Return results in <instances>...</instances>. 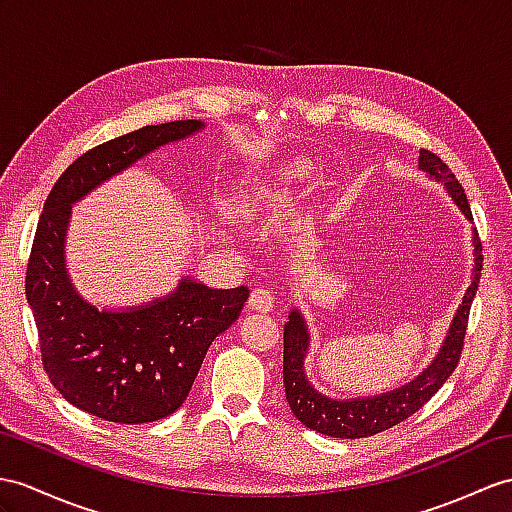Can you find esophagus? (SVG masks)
<instances>
[{
    "instance_id": "34e87169",
    "label": "esophagus",
    "mask_w": 512,
    "mask_h": 512,
    "mask_svg": "<svg viewBox=\"0 0 512 512\" xmlns=\"http://www.w3.org/2000/svg\"><path fill=\"white\" fill-rule=\"evenodd\" d=\"M273 304H276V297L267 289V286H256L249 295V308L258 310V313H271Z\"/></svg>"
}]
</instances>
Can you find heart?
Returning <instances> with one entry per match:
<instances>
[{
  "instance_id": "obj_1",
  "label": "heart",
  "mask_w": 512,
  "mask_h": 512,
  "mask_svg": "<svg viewBox=\"0 0 512 512\" xmlns=\"http://www.w3.org/2000/svg\"><path fill=\"white\" fill-rule=\"evenodd\" d=\"M308 171H310V165L304 160H293L289 165L280 167V171H276V176L271 180L258 182L254 186H249V189H245L243 193H239V197H236V213L245 219L254 217L256 213H260V208L265 206V202L273 193L286 184L304 180L308 176Z\"/></svg>"
}]
</instances>
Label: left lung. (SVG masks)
<instances>
[{
    "instance_id": "8db88e82",
    "label": "left lung",
    "mask_w": 512,
    "mask_h": 512,
    "mask_svg": "<svg viewBox=\"0 0 512 512\" xmlns=\"http://www.w3.org/2000/svg\"><path fill=\"white\" fill-rule=\"evenodd\" d=\"M419 169L443 182L445 191L452 195L458 208L463 210V215L469 221L473 219L463 186H460L452 169L447 167L439 156L432 154L430 149H421ZM473 254H476L473 280L463 297V304L458 306V313L452 321L450 332L445 336V343L441 345V352L436 354L432 365H428V369L423 371L421 376L389 393L373 397H356V400H332V397L315 391L304 373V358L308 352V330L304 317L299 315V310H293L289 315V321L284 323L282 365L286 402H289L293 415L302 421L306 428L326 436H334V439H363V436H373L389 430L397 426V423L408 419L410 415H415L417 410L441 389L445 380L452 376L454 369L458 367L460 354H463L469 310L473 297H476L482 271V245L478 239V232L473 234Z\"/></svg>"
}]
</instances>
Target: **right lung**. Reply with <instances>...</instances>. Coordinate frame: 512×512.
<instances>
[{
  "mask_svg": "<svg viewBox=\"0 0 512 512\" xmlns=\"http://www.w3.org/2000/svg\"><path fill=\"white\" fill-rule=\"evenodd\" d=\"M197 119L145 126L76 158L49 191L26 271L43 369L73 406L99 419L147 423L184 404L204 356L239 319L247 286L208 289L182 278L156 302L97 310L76 293L65 267L71 204L160 145L202 130Z\"/></svg>",
  "mask_w": 512,
  "mask_h": 512,
  "instance_id": "obj_1",
  "label": "right lung"
}]
</instances>
